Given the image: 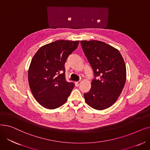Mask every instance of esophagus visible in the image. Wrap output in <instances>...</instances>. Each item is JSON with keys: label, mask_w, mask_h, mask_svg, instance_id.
<instances>
[{"label": "esophagus", "mask_w": 150, "mask_h": 150, "mask_svg": "<svg viewBox=\"0 0 150 150\" xmlns=\"http://www.w3.org/2000/svg\"><path fill=\"white\" fill-rule=\"evenodd\" d=\"M80 84H81V81H76V82H75V86H79Z\"/></svg>", "instance_id": "esophagus-1"}]
</instances>
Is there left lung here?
<instances>
[{
    "mask_svg": "<svg viewBox=\"0 0 150 150\" xmlns=\"http://www.w3.org/2000/svg\"><path fill=\"white\" fill-rule=\"evenodd\" d=\"M80 42L95 76L89 92L84 93L85 101L93 109H106L115 103L125 86L127 69L124 59L119 50L104 42Z\"/></svg>",
    "mask_w": 150,
    "mask_h": 150,
    "instance_id": "8db88e82",
    "label": "left lung"
}]
</instances>
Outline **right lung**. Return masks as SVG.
Wrapping results in <instances>:
<instances>
[{"label":"right lung","mask_w":150,"mask_h":150,"mask_svg":"<svg viewBox=\"0 0 150 150\" xmlns=\"http://www.w3.org/2000/svg\"><path fill=\"white\" fill-rule=\"evenodd\" d=\"M79 41L58 40L40 47L28 70L30 89L42 106L54 109L64 105L74 88L65 79V62Z\"/></svg>","instance_id":"1"}]
</instances>
